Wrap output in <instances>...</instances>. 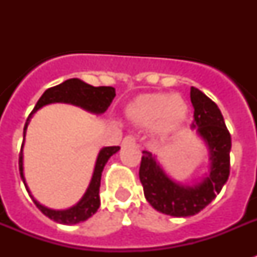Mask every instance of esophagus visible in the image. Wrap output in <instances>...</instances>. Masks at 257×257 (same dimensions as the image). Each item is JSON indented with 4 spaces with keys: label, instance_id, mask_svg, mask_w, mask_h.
<instances>
[{
    "label": "esophagus",
    "instance_id": "1",
    "mask_svg": "<svg viewBox=\"0 0 257 257\" xmlns=\"http://www.w3.org/2000/svg\"><path fill=\"white\" fill-rule=\"evenodd\" d=\"M133 144H136V139L133 136H125L124 137V140H122V145H133Z\"/></svg>",
    "mask_w": 257,
    "mask_h": 257
}]
</instances>
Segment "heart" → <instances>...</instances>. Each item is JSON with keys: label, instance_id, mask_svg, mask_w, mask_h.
Instances as JSON below:
<instances>
[{"label": "heart", "instance_id": "b5f03b06", "mask_svg": "<svg viewBox=\"0 0 257 257\" xmlns=\"http://www.w3.org/2000/svg\"><path fill=\"white\" fill-rule=\"evenodd\" d=\"M185 101L176 94L153 93L140 96L128 108L129 118L140 126H152L159 135H171L187 118Z\"/></svg>", "mask_w": 257, "mask_h": 257}]
</instances>
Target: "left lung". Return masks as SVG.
<instances>
[{"mask_svg": "<svg viewBox=\"0 0 257 257\" xmlns=\"http://www.w3.org/2000/svg\"><path fill=\"white\" fill-rule=\"evenodd\" d=\"M195 129L209 149V171L200 183L183 185L173 181L156 156L143 151L140 181L144 188L145 199L156 211L175 217H188L199 213L219 195L229 176L231 135L228 132L223 114L213 101L195 86L191 88Z\"/></svg>", "mask_w": 257, "mask_h": 257, "instance_id": "8db88e82", "label": "left lung"}]
</instances>
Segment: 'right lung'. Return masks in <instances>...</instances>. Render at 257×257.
Listing matches in <instances>:
<instances>
[{"mask_svg": "<svg viewBox=\"0 0 257 257\" xmlns=\"http://www.w3.org/2000/svg\"><path fill=\"white\" fill-rule=\"evenodd\" d=\"M116 96V90L112 86H92L86 84V82L78 80V78H70L66 80L60 85H56L53 88L46 89L44 94L40 97V100L37 101V104L32 110V113L28 117V120L24 126V139H25L26 129L29 125V121L32 118L34 113L37 112L38 109L45 106L48 104H54V102H66V104H73L77 106H81L82 109H85L90 113H96V114H101L104 113L110 102L113 101ZM24 147V143H22ZM22 147L21 153H20V175L26 187V191L29 192L30 197L33 199L34 204L37 205V208L48 216L50 220H53L56 223L65 224V225H73V224L81 223L88 220L90 216H93L97 212L98 207H100V184H101V173L104 169L105 164L108 163L110 156H113L114 153L120 151V147H105L100 151L98 156H97L96 165H94V171H93L92 180L89 184L88 189L81 197V200L78 201L76 205L68 208V209H62V211H56V209H50L38 203L37 200H34V197L30 193L29 188L25 183V177H24V155H22Z\"/></svg>", "mask_w": 257, "mask_h": 257, "instance_id": "add662e5", "label": "right lung"}]
</instances>
